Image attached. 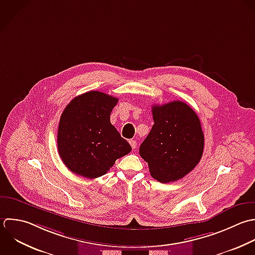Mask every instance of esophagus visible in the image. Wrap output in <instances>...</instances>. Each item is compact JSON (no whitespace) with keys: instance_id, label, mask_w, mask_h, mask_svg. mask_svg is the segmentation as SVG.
Wrapping results in <instances>:
<instances>
[{"instance_id":"34e87169","label":"esophagus","mask_w":255,"mask_h":255,"mask_svg":"<svg viewBox=\"0 0 255 255\" xmlns=\"http://www.w3.org/2000/svg\"><path fill=\"white\" fill-rule=\"evenodd\" d=\"M129 143H130L132 149H136V147H137V142H136L135 140H130Z\"/></svg>"}]
</instances>
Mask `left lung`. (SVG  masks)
I'll return each mask as SVG.
<instances>
[{
	"label": "left lung",
	"instance_id": "obj_1",
	"mask_svg": "<svg viewBox=\"0 0 255 255\" xmlns=\"http://www.w3.org/2000/svg\"><path fill=\"white\" fill-rule=\"evenodd\" d=\"M154 125L140 146L151 176L160 183L176 182L202 159L205 137L196 112L183 101L152 106Z\"/></svg>",
	"mask_w": 255,
	"mask_h": 255
}]
</instances>
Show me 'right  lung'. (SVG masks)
I'll return each mask as SVG.
<instances>
[{
    "label": "right lung",
    "instance_id": "obj_1",
    "mask_svg": "<svg viewBox=\"0 0 255 255\" xmlns=\"http://www.w3.org/2000/svg\"><path fill=\"white\" fill-rule=\"evenodd\" d=\"M118 98L88 91L73 98L63 110L57 131V149L63 164L74 174L95 179L115 161L131 152L129 143L110 123Z\"/></svg>",
    "mask_w": 255,
    "mask_h": 255
}]
</instances>
